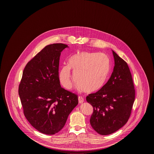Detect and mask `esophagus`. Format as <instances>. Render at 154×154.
<instances>
[{
	"instance_id": "esophagus-1",
	"label": "esophagus",
	"mask_w": 154,
	"mask_h": 154,
	"mask_svg": "<svg viewBox=\"0 0 154 154\" xmlns=\"http://www.w3.org/2000/svg\"><path fill=\"white\" fill-rule=\"evenodd\" d=\"M78 99H79V103L80 104L84 102V98H83L82 96H79V97H78Z\"/></svg>"
}]
</instances>
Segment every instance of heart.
I'll use <instances>...</instances> for the list:
<instances>
[{"mask_svg":"<svg viewBox=\"0 0 154 154\" xmlns=\"http://www.w3.org/2000/svg\"><path fill=\"white\" fill-rule=\"evenodd\" d=\"M111 69L110 59L103 53L81 52L72 55L68 65H63L59 71V79L65 88L72 87L74 74L78 88L88 93L100 90L110 75Z\"/></svg>","mask_w":154,"mask_h":154,"instance_id":"heart-1","label":"heart"}]
</instances>
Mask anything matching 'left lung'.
Returning <instances> with one entry per match:
<instances>
[{"label": "left lung", "instance_id": "left-lung-1", "mask_svg": "<svg viewBox=\"0 0 154 154\" xmlns=\"http://www.w3.org/2000/svg\"><path fill=\"white\" fill-rule=\"evenodd\" d=\"M112 51L114 67L110 79L100 90L86 97L94 109L90 124L101 135L112 134L126 124L135 99V90L128 65Z\"/></svg>", "mask_w": 154, "mask_h": 154}]
</instances>
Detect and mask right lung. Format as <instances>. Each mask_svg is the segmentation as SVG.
<instances>
[{"label":"right lung","mask_w":154,"mask_h":154,"mask_svg":"<svg viewBox=\"0 0 154 154\" xmlns=\"http://www.w3.org/2000/svg\"><path fill=\"white\" fill-rule=\"evenodd\" d=\"M68 47L62 43L45 47L27 63L19 85L25 117L45 134L59 132L79 103L77 96L62 88L59 79L61 52Z\"/></svg>","instance_id":"right-lung-1"}]
</instances>
